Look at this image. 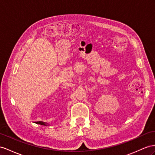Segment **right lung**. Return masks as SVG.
I'll list each match as a JSON object with an SVG mask.
<instances>
[{"mask_svg": "<svg viewBox=\"0 0 155 155\" xmlns=\"http://www.w3.org/2000/svg\"><path fill=\"white\" fill-rule=\"evenodd\" d=\"M35 123L36 124H41V125H43V126H47V124H46L45 122H42V121H38V122H35Z\"/></svg>", "mask_w": 155, "mask_h": 155, "instance_id": "right-lung-1", "label": "right lung"}]
</instances>
